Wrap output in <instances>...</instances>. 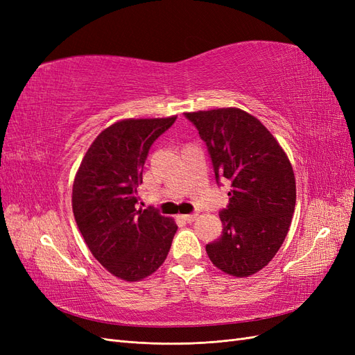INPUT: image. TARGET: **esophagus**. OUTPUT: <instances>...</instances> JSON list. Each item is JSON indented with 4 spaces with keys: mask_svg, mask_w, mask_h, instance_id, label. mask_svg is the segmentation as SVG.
<instances>
[{
    "mask_svg": "<svg viewBox=\"0 0 355 355\" xmlns=\"http://www.w3.org/2000/svg\"><path fill=\"white\" fill-rule=\"evenodd\" d=\"M197 216L198 214L197 213H191V214H185V216H182L185 219V222H188V223H191V222H194L196 219H197Z\"/></svg>",
    "mask_w": 355,
    "mask_h": 355,
    "instance_id": "1",
    "label": "esophagus"
}]
</instances>
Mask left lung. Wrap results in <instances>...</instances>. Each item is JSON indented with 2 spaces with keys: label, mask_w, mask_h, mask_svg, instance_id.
I'll use <instances>...</instances> for the list:
<instances>
[{
  "label": "left lung",
  "mask_w": 355,
  "mask_h": 355,
  "mask_svg": "<svg viewBox=\"0 0 355 355\" xmlns=\"http://www.w3.org/2000/svg\"><path fill=\"white\" fill-rule=\"evenodd\" d=\"M207 145L216 182L231 185L220 210L222 235L206 245L214 266L249 277L270 261L288 232L296 204L292 164L270 130L239 108L187 112Z\"/></svg>",
  "instance_id": "1"
}]
</instances>
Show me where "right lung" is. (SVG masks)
<instances>
[{
    "mask_svg": "<svg viewBox=\"0 0 355 355\" xmlns=\"http://www.w3.org/2000/svg\"><path fill=\"white\" fill-rule=\"evenodd\" d=\"M168 118H128L110 125L85 153L72 187L75 222L92 254L112 275L139 282L163 265L178 231L173 219L136 209L149 148Z\"/></svg>",
    "mask_w": 355,
    "mask_h": 355,
    "instance_id": "add662e5",
    "label": "right lung"
}]
</instances>
